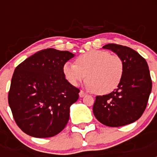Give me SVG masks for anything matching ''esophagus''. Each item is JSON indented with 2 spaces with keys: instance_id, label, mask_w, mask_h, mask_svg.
<instances>
[{
  "instance_id": "obj_1",
  "label": "esophagus",
  "mask_w": 157,
  "mask_h": 157,
  "mask_svg": "<svg viewBox=\"0 0 157 157\" xmlns=\"http://www.w3.org/2000/svg\"><path fill=\"white\" fill-rule=\"evenodd\" d=\"M86 94L84 91L81 90L79 92V97H80V98H83V97H84V96H86Z\"/></svg>"
}]
</instances>
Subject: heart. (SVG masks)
I'll use <instances>...</instances> for the list:
<instances>
[{
    "label": "heart",
    "instance_id": "1",
    "mask_svg": "<svg viewBox=\"0 0 157 157\" xmlns=\"http://www.w3.org/2000/svg\"><path fill=\"white\" fill-rule=\"evenodd\" d=\"M75 63L67 62L63 67L66 79L75 86L87 77L90 90L99 94H107L114 91L123 79V59L108 51L91 50L78 56Z\"/></svg>",
    "mask_w": 157,
    "mask_h": 157
}]
</instances>
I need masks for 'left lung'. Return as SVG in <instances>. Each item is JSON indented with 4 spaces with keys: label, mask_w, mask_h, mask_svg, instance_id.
Returning <instances> with one entry per match:
<instances>
[{
    "label": "left lung",
    "mask_w": 157,
    "mask_h": 157,
    "mask_svg": "<svg viewBox=\"0 0 157 157\" xmlns=\"http://www.w3.org/2000/svg\"><path fill=\"white\" fill-rule=\"evenodd\" d=\"M110 49L122 58L124 73L114 91L97 96L93 112L97 120L108 127H118L132 123L142 114L152 90V79L145 58L127 46L108 44Z\"/></svg>",
    "instance_id": "obj_1"
}]
</instances>
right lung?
Here are the masks:
<instances>
[{
  "instance_id": "1",
  "label": "right lung",
  "mask_w": 157,
  "mask_h": 157,
  "mask_svg": "<svg viewBox=\"0 0 157 157\" xmlns=\"http://www.w3.org/2000/svg\"><path fill=\"white\" fill-rule=\"evenodd\" d=\"M68 51L46 48L26 59L15 69L8 105L18 127L35 138H50L66 127L70 106L79 90L65 78L63 67L74 57Z\"/></svg>"
}]
</instances>
